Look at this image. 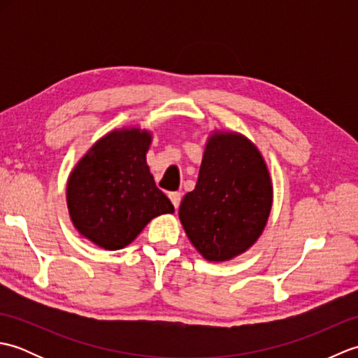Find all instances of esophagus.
<instances>
[{"mask_svg":"<svg viewBox=\"0 0 358 358\" xmlns=\"http://www.w3.org/2000/svg\"><path fill=\"white\" fill-rule=\"evenodd\" d=\"M169 199H171V201L173 204V208L178 210L180 203H181V194L180 192H172V194H169Z\"/></svg>","mask_w":358,"mask_h":358,"instance_id":"esophagus-1","label":"esophagus"}]
</instances>
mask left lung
<instances>
[{"mask_svg": "<svg viewBox=\"0 0 358 358\" xmlns=\"http://www.w3.org/2000/svg\"><path fill=\"white\" fill-rule=\"evenodd\" d=\"M272 206V183L260 152L246 136L210 135L199 181L180 204V222L209 262H226L260 237Z\"/></svg>", "mask_w": 358, "mask_h": 358, "instance_id": "obj_1", "label": "left lung"}]
</instances>
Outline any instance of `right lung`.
<instances>
[{
  "label": "right lung",
  "instance_id": "add662e5",
  "mask_svg": "<svg viewBox=\"0 0 358 358\" xmlns=\"http://www.w3.org/2000/svg\"><path fill=\"white\" fill-rule=\"evenodd\" d=\"M152 136L120 129L98 140L67 181V208L78 232L108 250L132 243L152 218L172 214L146 164Z\"/></svg>",
  "mask_w": 358,
  "mask_h": 358
}]
</instances>
